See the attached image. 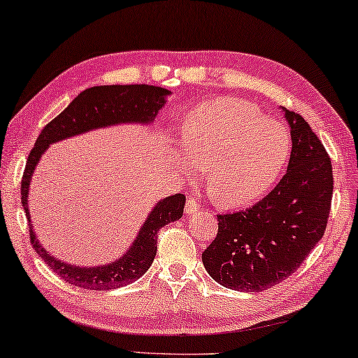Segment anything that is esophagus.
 I'll return each mask as SVG.
<instances>
[{"label": "esophagus", "mask_w": 358, "mask_h": 358, "mask_svg": "<svg viewBox=\"0 0 358 358\" xmlns=\"http://www.w3.org/2000/svg\"><path fill=\"white\" fill-rule=\"evenodd\" d=\"M199 208H200L199 200L195 197H190L187 202H185V212H187V213H195Z\"/></svg>", "instance_id": "obj_1"}]
</instances>
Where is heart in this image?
<instances>
[{"instance_id": "heart-1", "label": "heart", "mask_w": 358, "mask_h": 358, "mask_svg": "<svg viewBox=\"0 0 358 358\" xmlns=\"http://www.w3.org/2000/svg\"><path fill=\"white\" fill-rule=\"evenodd\" d=\"M184 155L207 168V192L223 207H239L272 187L290 155V135L241 101L213 99L195 107L180 127ZM192 173L189 164H184Z\"/></svg>"}]
</instances>
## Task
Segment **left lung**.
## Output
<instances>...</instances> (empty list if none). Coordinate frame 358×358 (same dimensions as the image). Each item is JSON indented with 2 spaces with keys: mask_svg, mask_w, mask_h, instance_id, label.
Segmentation results:
<instances>
[{
  "mask_svg": "<svg viewBox=\"0 0 358 358\" xmlns=\"http://www.w3.org/2000/svg\"><path fill=\"white\" fill-rule=\"evenodd\" d=\"M283 112L292 134L285 176L252 207L217 215V236L202 252L210 277L238 292H262L290 277L327 227L331 158L300 114Z\"/></svg>",
  "mask_w": 358,
  "mask_h": 358,
  "instance_id": "1",
  "label": "left lung"
}]
</instances>
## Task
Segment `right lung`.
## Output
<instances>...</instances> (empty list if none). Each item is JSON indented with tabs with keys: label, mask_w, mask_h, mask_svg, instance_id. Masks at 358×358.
<instances>
[{
	"label": "right lung",
	"mask_w": 358,
	"mask_h": 358,
	"mask_svg": "<svg viewBox=\"0 0 358 358\" xmlns=\"http://www.w3.org/2000/svg\"><path fill=\"white\" fill-rule=\"evenodd\" d=\"M169 94L168 90L148 85H112L94 86L83 91L73 99L70 106L57 115L55 119L43 127L34 148L29 155L26 169L21 180V200L24 212L29 222V234L36 252L47 262V266L63 280L71 285L86 288V290H112L135 282L148 271L156 256L158 246V231L164 224L176 222L182 217L185 195L176 194L159 200L153 212L148 215L141 227L138 236L130 249L119 261L101 267H76L62 262L50 256L38 244L34 228L31 224V215L27 207L29 184H31L34 169L48 148V145L68 136H75L85 131L109 127L115 124H129L140 122L150 124L158 115V110L164 106V97Z\"/></svg>",
	"instance_id": "right-lung-1"
}]
</instances>
